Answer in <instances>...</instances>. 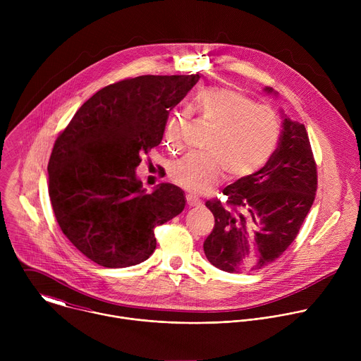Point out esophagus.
Here are the masks:
<instances>
[{"label": "esophagus", "instance_id": "obj_1", "mask_svg": "<svg viewBox=\"0 0 361 361\" xmlns=\"http://www.w3.org/2000/svg\"><path fill=\"white\" fill-rule=\"evenodd\" d=\"M185 200H187V204L190 205V207H197V205L201 204V200L197 195L190 194V192L185 194Z\"/></svg>", "mask_w": 361, "mask_h": 361}]
</instances>
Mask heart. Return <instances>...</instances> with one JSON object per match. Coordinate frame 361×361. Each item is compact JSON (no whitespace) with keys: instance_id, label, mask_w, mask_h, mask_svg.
I'll list each match as a JSON object with an SVG mask.
<instances>
[{"instance_id":"heart-1","label":"heart","mask_w":361,"mask_h":361,"mask_svg":"<svg viewBox=\"0 0 361 361\" xmlns=\"http://www.w3.org/2000/svg\"><path fill=\"white\" fill-rule=\"evenodd\" d=\"M204 120L216 124L205 154H187L170 167L171 180L191 192L214 185L224 170L227 178H243L262 169L280 138V121L271 109L255 106L247 95L224 87H209L197 94ZM185 126L183 114L166 124V141L178 147Z\"/></svg>"}]
</instances>
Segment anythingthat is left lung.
I'll list each match as a JSON object with an SVG mask.
<instances>
[{
  "instance_id": "left-lung-1",
  "label": "left lung",
  "mask_w": 361,
  "mask_h": 361,
  "mask_svg": "<svg viewBox=\"0 0 361 361\" xmlns=\"http://www.w3.org/2000/svg\"><path fill=\"white\" fill-rule=\"evenodd\" d=\"M273 92V88H266ZM317 191V164L304 124L283 120L279 147L266 166L209 200L214 228L204 241L209 262L227 273L260 270L288 248Z\"/></svg>"
}]
</instances>
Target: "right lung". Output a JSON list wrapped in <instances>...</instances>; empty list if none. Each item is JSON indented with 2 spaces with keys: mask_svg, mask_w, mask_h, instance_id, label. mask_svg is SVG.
<instances>
[{
  "mask_svg": "<svg viewBox=\"0 0 361 361\" xmlns=\"http://www.w3.org/2000/svg\"><path fill=\"white\" fill-rule=\"evenodd\" d=\"M200 75H140L97 91L57 137L48 194L64 235L91 262L123 269L145 262L154 228L178 216L184 191L161 184L145 194L135 169L157 147L170 111Z\"/></svg>",
  "mask_w": 361,
  "mask_h": 361,
  "instance_id": "add662e5",
  "label": "right lung"
}]
</instances>
